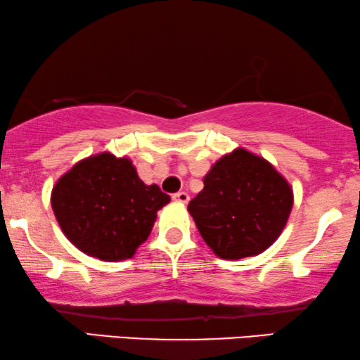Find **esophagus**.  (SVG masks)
Here are the masks:
<instances>
[{"label":"esophagus","mask_w":360,"mask_h":360,"mask_svg":"<svg viewBox=\"0 0 360 360\" xmlns=\"http://www.w3.org/2000/svg\"><path fill=\"white\" fill-rule=\"evenodd\" d=\"M172 199H174V201H177V202H183V205H186V202L189 201V194L186 191H177V193L172 194Z\"/></svg>","instance_id":"esophagus-1"}]
</instances>
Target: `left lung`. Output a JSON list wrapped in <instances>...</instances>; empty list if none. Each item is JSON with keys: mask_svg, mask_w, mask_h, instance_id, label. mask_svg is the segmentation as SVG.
<instances>
[{"mask_svg": "<svg viewBox=\"0 0 360 360\" xmlns=\"http://www.w3.org/2000/svg\"><path fill=\"white\" fill-rule=\"evenodd\" d=\"M202 183L188 211L218 257H253L283 231L293 205L292 188L265 159L236 149L219 159Z\"/></svg>", "mask_w": 360, "mask_h": 360, "instance_id": "8db88e82", "label": "left lung"}]
</instances>
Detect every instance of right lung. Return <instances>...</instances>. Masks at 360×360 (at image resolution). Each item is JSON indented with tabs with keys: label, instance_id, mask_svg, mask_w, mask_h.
Returning <instances> with one entry per match:
<instances>
[{
	"label": "right lung",
	"instance_id": "1",
	"mask_svg": "<svg viewBox=\"0 0 360 360\" xmlns=\"http://www.w3.org/2000/svg\"><path fill=\"white\" fill-rule=\"evenodd\" d=\"M169 201L159 186L144 184L129 159L109 153L75 164L51 191V207L65 236L103 262L131 258Z\"/></svg>",
	"mask_w": 360,
	"mask_h": 360
}]
</instances>
